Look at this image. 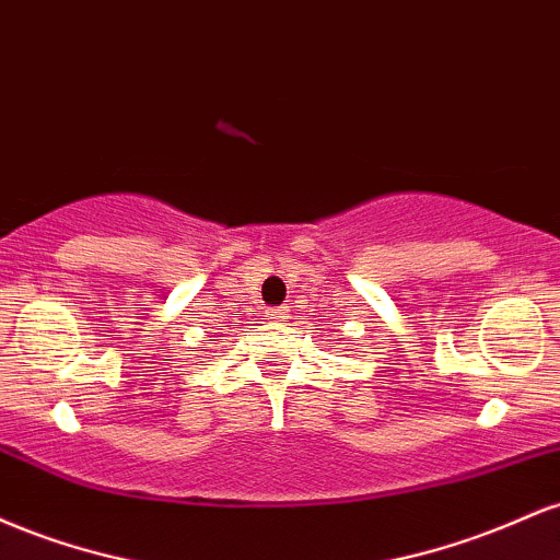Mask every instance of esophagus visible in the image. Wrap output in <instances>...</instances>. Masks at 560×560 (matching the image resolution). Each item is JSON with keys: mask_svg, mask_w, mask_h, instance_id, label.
<instances>
[{"mask_svg": "<svg viewBox=\"0 0 560 560\" xmlns=\"http://www.w3.org/2000/svg\"><path fill=\"white\" fill-rule=\"evenodd\" d=\"M266 316H268V320H284V318H289V311L287 307H271Z\"/></svg>", "mask_w": 560, "mask_h": 560, "instance_id": "1", "label": "esophagus"}]
</instances>
